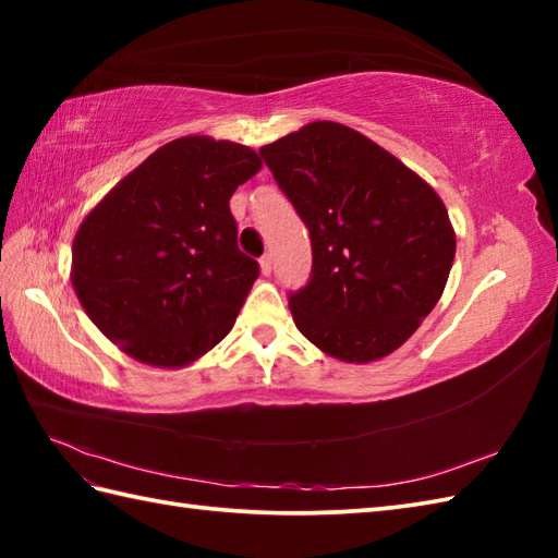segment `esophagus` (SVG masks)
<instances>
[{
    "label": "esophagus",
    "mask_w": 558,
    "mask_h": 558,
    "mask_svg": "<svg viewBox=\"0 0 558 558\" xmlns=\"http://www.w3.org/2000/svg\"><path fill=\"white\" fill-rule=\"evenodd\" d=\"M260 272H264V276H270V270H272V258H270V254H266V256H260Z\"/></svg>",
    "instance_id": "34e87169"
}]
</instances>
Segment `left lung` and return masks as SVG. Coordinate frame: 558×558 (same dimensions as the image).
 <instances>
[{
	"label": "left lung",
	"mask_w": 558,
	"mask_h": 558,
	"mask_svg": "<svg viewBox=\"0 0 558 558\" xmlns=\"http://www.w3.org/2000/svg\"><path fill=\"white\" fill-rule=\"evenodd\" d=\"M312 236L300 333L350 364L396 352L441 300L456 230L441 196L372 138L312 122L258 150Z\"/></svg>",
	"instance_id": "left-lung-1"
}]
</instances>
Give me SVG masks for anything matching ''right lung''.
<instances>
[{
    "instance_id": "right-lung-1",
    "label": "right lung",
    "mask_w": 558,
    "mask_h": 558,
    "mask_svg": "<svg viewBox=\"0 0 558 558\" xmlns=\"http://www.w3.org/2000/svg\"><path fill=\"white\" fill-rule=\"evenodd\" d=\"M256 150L210 136L158 148L93 208L71 246V286L100 333L136 362L180 369L216 348L258 278L236 248L234 189Z\"/></svg>"
}]
</instances>
